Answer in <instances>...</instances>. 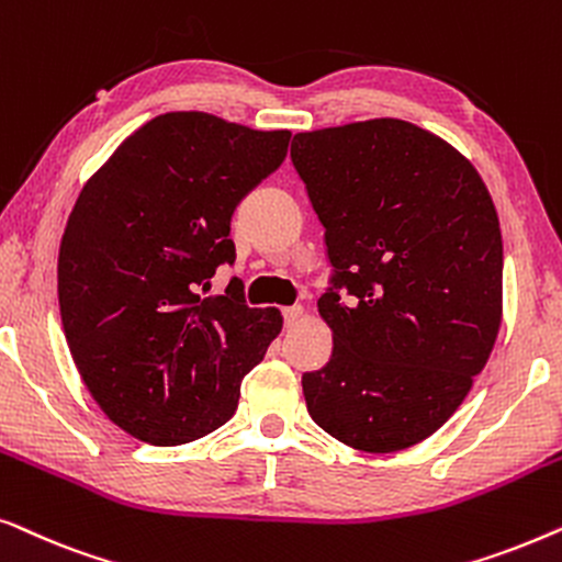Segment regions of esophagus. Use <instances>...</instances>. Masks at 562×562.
Returning a JSON list of instances; mask_svg holds the SVG:
<instances>
[{
	"mask_svg": "<svg viewBox=\"0 0 562 562\" xmlns=\"http://www.w3.org/2000/svg\"><path fill=\"white\" fill-rule=\"evenodd\" d=\"M302 314H304L302 306H286V310H283V325L294 327L296 322L302 319Z\"/></svg>",
	"mask_w": 562,
	"mask_h": 562,
	"instance_id": "34e87169",
	"label": "esophagus"
}]
</instances>
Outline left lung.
<instances>
[{
    "label": "left lung",
    "instance_id": "1",
    "mask_svg": "<svg viewBox=\"0 0 562 562\" xmlns=\"http://www.w3.org/2000/svg\"><path fill=\"white\" fill-rule=\"evenodd\" d=\"M291 160L333 263L317 302L333 356L302 375L306 409L356 450L412 448L456 414L494 350L496 206L471 160L404 120L299 133Z\"/></svg>",
    "mask_w": 562,
    "mask_h": 562
}]
</instances>
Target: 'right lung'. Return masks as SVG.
<instances>
[{"label":"right lung","instance_id":"right-lung-1","mask_svg":"<svg viewBox=\"0 0 562 562\" xmlns=\"http://www.w3.org/2000/svg\"><path fill=\"white\" fill-rule=\"evenodd\" d=\"M289 137L168 112L83 183L58 252L60 319L89 394L137 440L173 448L225 425L281 333V312L250 310L235 279L220 296L199 286L235 260V206Z\"/></svg>","mask_w":562,"mask_h":562}]
</instances>
